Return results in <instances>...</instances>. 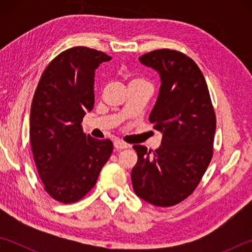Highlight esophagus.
<instances>
[{"label":"esophagus","mask_w":252,"mask_h":252,"mask_svg":"<svg viewBox=\"0 0 252 252\" xmlns=\"http://www.w3.org/2000/svg\"><path fill=\"white\" fill-rule=\"evenodd\" d=\"M113 144H114V148L119 149V150H121V149H126L130 147V144L126 143L125 141H122V140H116Z\"/></svg>","instance_id":"34e87169"}]
</instances>
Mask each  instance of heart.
Instances as JSON below:
<instances>
[{"mask_svg": "<svg viewBox=\"0 0 252 252\" xmlns=\"http://www.w3.org/2000/svg\"><path fill=\"white\" fill-rule=\"evenodd\" d=\"M135 82H144L142 79H139V78H135L131 81V83H135Z\"/></svg>", "mask_w": 252, "mask_h": 252, "instance_id": "b5f03b06", "label": "heart"}]
</instances>
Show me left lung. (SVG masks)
Returning a JSON list of instances; mask_svg holds the SVG:
<instances>
[{"label":"left lung","mask_w":252,"mask_h":252,"mask_svg":"<svg viewBox=\"0 0 252 252\" xmlns=\"http://www.w3.org/2000/svg\"><path fill=\"white\" fill-rule=\"evenodd\" d=\"M160 74L159 95L149 117L162 132L161 146H133L138 162L131 179L135 194L158 207L183 201L199 185L213 155L216 113L202 72L176 50L151 51L139 58Z\"/></svg>","instance_id":"8db88e82"}]
</instances>
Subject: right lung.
I'll use <instances>...</instances> for the list:
<instances>
[{"label":"right lung","mask_w":252,"mask_h":252,"mask_svg":"<svg viewBox=\"0 0 252 252\" xmlns=\"http://www.w3.org/2000/svg\"><path fill=\"white\" fill-rule=\"evenodd\" d=\"M111 57L75 46L60 53L42 74L30 114V142L44 190L57 201L73 203L95 186L113 143L83 132L94 105V73Z\"/></svg>","instance_id":"obj_1"}]
</instances>
